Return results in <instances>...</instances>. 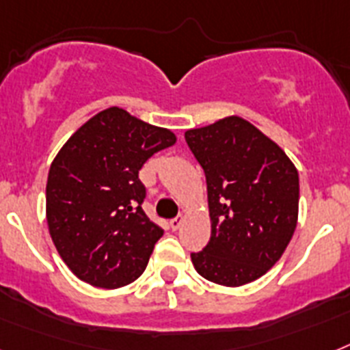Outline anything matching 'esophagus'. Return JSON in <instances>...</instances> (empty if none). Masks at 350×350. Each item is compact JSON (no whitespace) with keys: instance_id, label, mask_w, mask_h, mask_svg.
<instances>
[{"instance_id":"esophagus-1","label":"esophagus","mask_w":350,"mask_h":350,"mask_svg":"<svg viewBox=\"0 0 350 350\" xmlns=\"http://www.w3.org/2000/svg\"><path fill=\"white\" fill-rule=\"evenodd\" d=\"M181 224H183V217H176V219H172V220H170V222H169V226H170V230H180V228H181Z\"/></svg>"}]
</instances>
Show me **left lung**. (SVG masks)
I'll list each match as a JSON object with an SVG mask.
<instances>
[{
  "mask_svg": "<svg viewBox=\"0 0 350 350\" xmlns=\"http://www.w3.org/2000/svg\"><path fill=\"white\" fill-rule=\"evenodd\" d=\"M185 140L204 170L211 237L192 252L199 274L222 286L258 280L281 258L297 226L299 174L275 142L242 117H226Z\"/></svg>",
  "mask_w": 350,
  "mask_h": 350,
  "instance_id": "left-lung-1",
  "label": "left lung"
}]
</instances>
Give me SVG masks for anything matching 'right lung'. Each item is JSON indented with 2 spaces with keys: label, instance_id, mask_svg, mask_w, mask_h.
Instances as JSON below:
<instances>
[{
  "label": "right lung",
  "instance_id": "add662e5",
  "mask_svg": "<svg viewBox=\"0 0 350 350\" xmlns=\"http://www.w3.org/2000/svg\"><path fill=\"white\" fill-rule=\"evenodd\" d=\"M174 142L172 131L111 107L64 144L48 174L46 217L58 254L81 281L119 288L146 270L163 230L144 213L139 170Z\"/></svg>",
  "mask_w": 350,
  "mask_h": 350
}]
</instances>
